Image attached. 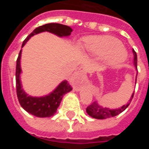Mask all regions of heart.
I'll list each match as a JSON object with an SVG mask.
<instances>
[{"instance_id":"b5f03b06","label":"heart","mask_w":149,"mask_h":149,"mask_svg":"<svg viewBox=\"0 0 149 149\" xmlns=\"http://www.w3.org/2000/svg\"><path fill=\"white\" fill-rule=\"evenodd\" d=\"M83 49L93 56H105V63L110 66L121 64L127 56L122 42L110 36H86L84 39Z\"/></svg>"}]
</instances>
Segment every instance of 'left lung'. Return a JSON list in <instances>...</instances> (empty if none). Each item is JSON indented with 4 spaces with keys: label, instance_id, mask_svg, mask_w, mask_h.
<instances>
[{
    "label": "left lung",
    "instance_id": "1",
    "mask_svg": "<svg viewBox=\"0 0 149 149\" xmlns=\"http://www.w3.org/2000/svg\"><path fill=\"white\" fill-rule=\"evenodd\" d=\"M132 51L133 54H134V65L136 68V70H137V55H136V53L134 49L132 50ZM136 80H135V84L136 83ZM134 92L132 93L131 98H129V100L125 104H124L123 106L120 107L119 108L116 109H110L108 107H102L101 105H100L97 101H94L93 103H92V104H90L89 107H86V113L91 117L97 119H105L116 116L119 115V113H122L129 106V104H131V101H132L133 98H134Z\"/></svg>",
    "mask_w": 149,
    "mask_h": 149
}]
</instances>
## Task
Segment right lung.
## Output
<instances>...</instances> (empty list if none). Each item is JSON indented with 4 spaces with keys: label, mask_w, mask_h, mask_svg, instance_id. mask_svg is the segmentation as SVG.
Listing matches in <instances>:
<instances>
[{
    "label": "right lung",
    "mask_w": 149,
    "mask_h": 149,
    "mask_svg": "<svg viewBox=\"0 0 149 149\" xmlns=\"http://www.w3.org/2000/svg\"><path fill=\"white\" fill-rule=\"evenodd\" d=\"M42 32H49L55 34L59 37H66L71 35L72 29L70 27L63 25L61 24L50 23L36 27L30 35L24 39L22 43V48L30 38L38 33ZM22 51L18 54L16 61V71H15V81H16V93L18 99L21 106L27 113L36 117L45 118L53 116L60 104L63 96L72 90V87L67 81H63L56 89L49 94L41 97H33L29 95L22 88L21 82V73L22 72L21 68V56Z\"/></svg>",
    "instance_id": "right-lung-1"
}]
</instances>
